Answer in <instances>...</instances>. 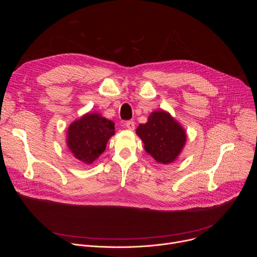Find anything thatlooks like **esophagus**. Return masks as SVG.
Listing matches in <instances>:
<instances>
[{
	"label": "esophagus",
	"mask_w": 257,
	"mask_h": 257,
	"mask_svg": "<svg viewBox=\"0 0 257 257\" xmlns=\"http://www.w3.org/2000/svg\"><path fill=\"white\" fill-rule=\"evenodd\" d=\"M124 127H125V128H127L128 130H134V128H135V124H134V122H133V121H127V122H125Z\"/></svg>",
	"instance_id": "esophagus-1"
}]
</instances>
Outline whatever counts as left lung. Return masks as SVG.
Segmentation results:
<instances>
[{"label":"left lung","instance_id":"8db88e82","mask_svg":"<svg viewBox=\"0 0 257 257\" xmlns=\"http://www.w3.org/2000/svg\"><path fill=\"white\" fill-rule=\"evenodd\" d=\"M136 134L142 140L145 152L163 165L178 159L187 139L184 127L164 109L151 113L148 122L137 127Z\"/></svg>","mask_w":257,"mask_h":257}]
</instances>
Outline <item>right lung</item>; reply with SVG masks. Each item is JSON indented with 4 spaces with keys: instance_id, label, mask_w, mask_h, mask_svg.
Segmentation results:
<instances>
[{
    "instance_id": "obj_1",
    "label": "right lung",
    "mask_w": 257,
    "mask_h": 257,
    "mask_svg": "<svg viewBox=\"0 0 257 257\" xmlns=\"http://www.w3.org/2000/svg\"><path fill=\"white\" fill-rule=\"evenodd\" d=\"M115 135L114 123L99 113H86L72 122L67 130V146L75 159L90 165L104 152Z\"/></svg>"
}]
</instances>
